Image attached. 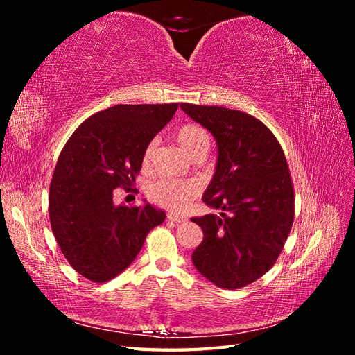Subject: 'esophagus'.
Segmentation results:
<instances>
[{
	"label": "esophagus",
	"instance_id": "esophagus-1",
	"mask_svg": "<svg viewBox=\"0 0 355 355\" xmlns=\"http://www.w3.org/2000/svg\"><path fill=\"white\" fill-rule=\"evenodd\" d=\"M168 220L172 221V223H184V221H187L186 216L177 215V214H168Z\"/></svg>",
	"mask_w": 355,
	"mask_h": 355
}]
</instances>
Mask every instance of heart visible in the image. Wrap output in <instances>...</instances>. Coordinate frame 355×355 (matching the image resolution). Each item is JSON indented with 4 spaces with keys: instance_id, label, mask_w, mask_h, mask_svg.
Returning <instances> with one entry per match:
<instances>
[{
    "instance_id": "obj_1",
    "label": "heart",
    "mask_w": 355,
    "mask_h": 355,
    "mask_svg": "<svg viewBox=\"0 0 355 355\" xmlns=\"http://www.w3.org/2000/svg\"><path fill=\"white\" fill-rule=\"evenodd\" d=\"M175 139L184 153L193 160L202 158L210 148V139L205 128L197 123H184L177 130ZM154 153V143L143 150L141 166L143 169L150 168V158ZM149 198L157 206L168 210H184L192 205V201L198 195V184L195 182H186V180H169L163 178L149 187Z\"/></svg>"
}]
</instances>
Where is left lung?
<instances>
[{"mask_svg":"<svg viewBox=\"0 0 355 355\" xmlns=\"http://www.w3.org/2000/svg\"><path fill=\"white\" fill-rule=\"evenodd\" d=\"M187 116L214 134L218 163L202 195L221 215L192 218L202 241L192 253L200 273L221 288L254 282L275 266L294 220L288 164L275 134L247 112L182 103Z\"/></svg>","mask_w":355,"mask_h":355,"instance_id":"left-lung-1","label":"left lung"}]
</instances>
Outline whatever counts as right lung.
<instances>
[{"label":"right lung","mask_w":355,"mask_h":355,"mask_svg":"<svg viewBox=\"0 0 355 355\" xmlns=\"http://www.w3.org/2000/svg\"><path fill=\"white\" fill-rule=\"evenodd\" d=\"M178 103L116 105L84 120L59 154L49 192L53 235L65 259L88 281L116 277L164 221L150 205L114 206L112 192L130 189L143 150L175 114Z\"/></svg>","instance_id":"right-lung-1"}]
</instances>
